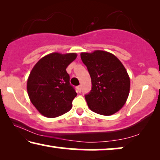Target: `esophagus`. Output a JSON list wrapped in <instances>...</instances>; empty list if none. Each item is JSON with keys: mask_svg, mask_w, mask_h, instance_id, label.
<instances>
[{"mask_svg": "<svg viewBox=\"0 0 160 160\" xmlns=\"http://www.w3.org/2000/svg\"><path fill=\"white\" fill-rule=\"evenodd\" d=\"M76 89H77V92H82V86L81 85H79V86H78L77 87H76Z\"/></svg>", "mask_w": 160, "mask_h": 160, "instance_id": "esophagus-1", "label": "esophagus"}]
</instances>
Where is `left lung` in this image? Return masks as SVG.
<instances>
[{"label":"left lung","mask_w":160,"mask_h":160,"mask_svg":"<svg viewBox=\"0 0 160 160\" xmlns=\"http://www.w3.org/2000/svg\"><path fill=\"white\" fill-rule=\"evenodd\" d=\"M91 77L92 89L85 95L89 108L100 115H112L122 108L130 92V81L125 68L117 57L96 50L81 53Z\"/></svg>","instance_id":"left-lung-1"}]
</instances>
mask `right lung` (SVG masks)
<instances>
[{
    "label": "right lung",
    "instance_id": "1",
    "mask_svg": "<svg viewBox=\"0 0 160 160\" xmlns=\"http://www.w3.org/2000/svg\"><path fill=\"white\" fill-rule=\"evenodd\" d=\"M76 56V53L49 54L41 58L30 72L27 82L28 96L44 117H58L71 109L77 93L70 84L66 68Z\"/></svg>",
    "mask_w": 160,
    "mask_h": 160
}]
</instances>
